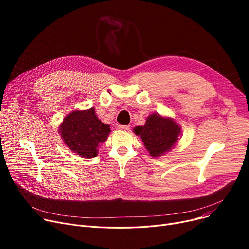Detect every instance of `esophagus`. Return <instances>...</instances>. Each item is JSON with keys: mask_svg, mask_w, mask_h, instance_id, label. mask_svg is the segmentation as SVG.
Returning <instances> with one entry per match:
<instances>
[{"mask_svg": "<svg viewBox=\"0 0 249 249\" xmlns=\"http://www.w3.org/2000/svg\"><path fill=\"white\" fill-rule=\"evenodd\" d=\"M118 127L120 130H124V131H129L130 130V125H119Z\"/></svg>", "mask_w": 249, "mask_h": 249, "instance_id": "1", "label": "esophagus"}]
</instances>
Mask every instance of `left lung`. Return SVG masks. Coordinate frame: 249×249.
<instances>
[{"mask_svg":"<svg viewBox=\"0 0 249 249\" xmlns=\"http://www.w3.org/2000/svg\"><path fill=\"white\" fill-rule=\"evenodd\" d=\"M133 132L140 137L151 156L160 158L174 148L181 129L173 118L154 113L147 117L144 125L135 127Z\"/></svg>","mask_w":249,"mask_h":249,"instance_id":"1","label":"left lung"}]
</instances>
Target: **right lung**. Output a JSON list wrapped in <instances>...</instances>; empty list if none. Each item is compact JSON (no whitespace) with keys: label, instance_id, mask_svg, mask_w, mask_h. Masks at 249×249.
<instances>
[{"label":"right lung","instance_id":"obj_1","mask_svg":"<svg viewBox=\"0 0 249 249\" xmlns=\"http://www.w3.org/2000/svg\"><path fill=\"white\" fill-rule=\"evenodd\" d=\"M58 133L71 151L82 158H95L99 147L107 140L111 128L96 115L95 108L74 110L64 117Z\"/></svg>","mask_w":249,"mask_h":249}]
</instances>
